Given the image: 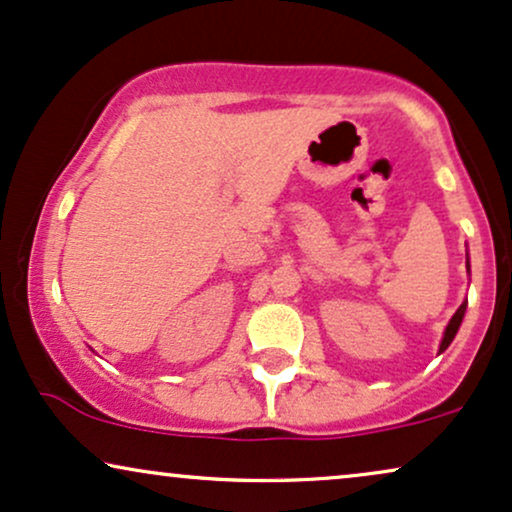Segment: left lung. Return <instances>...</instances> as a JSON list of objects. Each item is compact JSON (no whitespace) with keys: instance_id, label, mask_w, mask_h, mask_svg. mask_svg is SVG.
Instances as JSON below:
<instances>
[{"instance_id":"1","label":"left lung","mask_w":512,"mask_h":512,"mask_svg":"<svg viewBox=\"0 0 512 512\" xmlns=\"http://www.w3.org/2000/svg\"><path fill=\"white\" fill-rule=\"evenodd\" d=\"M465 269H468V274H470V260L468 257H465ZM465 307H468V300H465L461 307L456 309V314L451 316V321H449V326H446V331H444V338H442V345H439V352H444L446 347L451 345V342H454V338H456V333H458V328H461V323H463V316H465Z\"/></svg>"}]
</instances>
